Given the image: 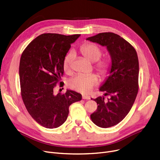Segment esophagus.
I'll use <instances>...</instances> for the list:
<instances>
[{"label":"esophagus","mask_w":160,"mask_h":160,"mask_svg":"<svg viewBox=\"0 0 160 160\" xmlns=\"http://www.w3.org/2000/svg\"><path fill=\"white\" fill-rule=\"evenodd\" d=\"M82 98L83 99H86V100H89L90 99V97L88 95H82Z\"/></svg>","instance_id":"obj_1"}]
</instances>
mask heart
<instances>
[{
    "instance_id": "b5f03b06",
    "label": "heart",
    "mask_w": 160,
    "mask_h": 160,
    "mask_svg": "<svg viewBox=\"0 0 160 160\" xmlns=\"http://www.w3.org/2000/svg\"><path fill=\"white\" fill-rule=\"evenodd\" d=\"M80 52L88 60L95 62V69L102 78L108 77L111 71L110 63L105 59L99 60L102 56V51L98 45L92 43H86L80 47ZM74 58L72 52L67 53L64 57L63 69L65 72H68L71 71ZM98 78L95 74H77L68 80L67 85L74 91L88 93L98 85Z\"/></svg>"
}]
</instances>
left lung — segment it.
Wrapping results in <instances>:
<instances>
[{
	"mask_svg": "<svg viewBox=\"0 0 160 160\" xmlns=\"http://www.w3.org/2000/svg\"><path fill=\"white\" fill-rule=\"evenodd\" d=\"M87 40L106 46L112 58L110 74L100 91L105 96L93 99L97 110L91 115L94 124L109 128L122 121L127 115L136 98L139 86V60L136 49L127 41L112 32H103Z\"/></svg>",
	"mask_w": 160,
	"mask_h": 160,
	"instance_id": "obj_1",
	"label": "left lung"
}]
</instances>
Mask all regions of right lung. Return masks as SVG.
Wrapping results in <instances>:
<instances>
[{
	"label": "right lung",
	"mask_w": 160,
	"mask_h": 160,
	"mask_svg": "<svg viewBox=\"0 0 160 160\" xmlns=\"http://www.w3.org/2000/svg\"><path fill=\"white\" fill-rule=\"evenodd\" d=\"M80 36L43 33L22 53L19 79L22 101L32 118L45 128L60 127L68 117L70 105L82 100L81 94L71 90L54 93L57 83H62L63 58Z\"/></svg>",
	"instance_id": "obj_1"
}]
</instances>
